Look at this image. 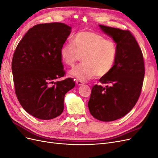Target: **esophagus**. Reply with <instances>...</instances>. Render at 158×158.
<instances>
[{
	"mask_svg": "<svg viewBox=\"0 0 158 158\" xmlns=\"http://www.w3.org/2000/svg\"><path fill=\"white\" fill-rule=\"evenodd\" d=\"M76 84H77L78 85H81L84 84V82H82V81L80 80H76Z\"/></svg>",
	"mask_w": 158,
	"mask_h": 158,
	"instance_id": "1",
	"label": "esophagus"
}]
</instances>
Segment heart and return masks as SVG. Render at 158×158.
Returning a JSON list of instances; mask_svg holds the SVG:
<instances>
[{
    "instance_id": "heart-1",
    "label": "heart",
    "mask_w": 158,
    "mask_h": 158,
    "mask_svg": "<svg viewBox=\"0 0 158 158\" xmlns=\"http://www.w3.org/2000/svg\"><path fill=\"white\" fill-rule=\"evenodd\" d=\"M73 44L66 43L60 49V58L69 66L83 60L69 74L81 81H86L96 75L106 76L111 71L117 56V46L112 40L106 39L96 32L84 31L74 35Z\"/></svg>"
}]
</instances>
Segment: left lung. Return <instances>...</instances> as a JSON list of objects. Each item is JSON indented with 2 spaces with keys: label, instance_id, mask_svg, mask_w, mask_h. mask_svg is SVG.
<instances>
[{
  "label": "left lung",
  "instance_id": "obj_1",
  "mask_svg": "<svg viewBox=\"0 0 158 158\" xmlns=\"http://www.w3.org/2000/svg\"><path fill=\"white\" fill-rule=\"evenodd\" d=\"M99 26L117 44V56L111 71L99 79L106 86H93L88 107L94 118L108 122L124 117L135 107L141 94L145 67L141 49L130 31Z\"/></svg>",
  "mask_w": 158,
  "mask_h": 158
}]
</instances>
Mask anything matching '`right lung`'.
<instances>
[{
    "label": "right lung",
    "instance_id": "obj_1",
    "mask_svg": "<svg viewBox=\"0 0 158 158\" xmlns=\"http://www.w3.org/2000/svg\"><path fill=\"white\" fill-rule=\"evenodd\" d=\"M70 31L63 23L37 24L27 31L14 52L12 71L16 97L25 111L37 118L59 116L65 94L75 85L71 78L54 82L66 74L60 49Z\"/></svg>",
    "mask_w": 158,
    "mask_h": 158
}]
</instances>
